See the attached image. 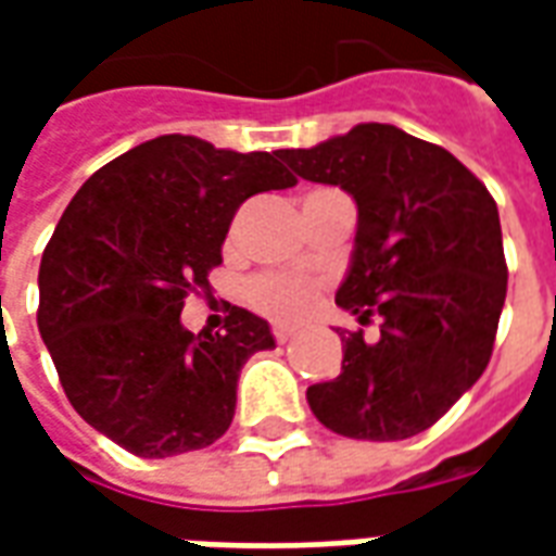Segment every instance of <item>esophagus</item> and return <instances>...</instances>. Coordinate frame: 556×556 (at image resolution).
<instances>
[{"mask_svg":"<svg viewBox=\"0 0 556 556\" xmlns=\"http://www.w3.org/2000/svg\"><path fill=\"white\" fill-rule=\"evenodd\" d=\"M274 339L277 342H289V339H294V327H274Z\"/></svg>","mask_w":556,"mask_h":556,"instance_id":"34e87169","label":"esophagus"}]
</instances>
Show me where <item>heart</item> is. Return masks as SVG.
<instances>
[{"label":"heart","instance_id":"b5f03b06","mask_svg":"<svg viewBox=\"0 0 556 556\" xmlns=\"http://www.w3.org/2000/svg\"><path fill=\"white\" fill-rule=\"evenodd\" d=\"M318 301V282L306 277H255L247 286V303L255 313L267 315L274 321H298L309 313Z\"/></svg>","mask_w":556,"mask_h":556}]
</instances>
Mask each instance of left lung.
Returning a JSON list of instances; mask_svg holds the SVG:
<instances>
[{
  "label": "left lung",
  "instance_id": "8db88e82",
  "mask_svg": "<svg viewBox=\"0 0 556 556\" xmlns=\"http://www.w3.org/2000/svg\"><path fill=\"white\" fill-rule=\"evenodd\" d=\"M301 178L357 202V238L337 303L369 321L342 337V372L313 384L321 426L354 441H405L477 384L506 301L497 205L441 146L393 125L351 127L313 148L279 151Z\"/></svg>",
  "mask_w": 556,
  "mask_h": 556
}]
</instances>
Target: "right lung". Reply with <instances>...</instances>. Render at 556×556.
<instances>
[{
  "mask_svg": "<svg viewBox=\"0 0 556 556\" xmlns=\"http://www.w3.org/2000/svg\"><path fill=\"white\" fill-rule=\"evenodd\" d=\"M277 157L166 134L94 172L59 219L38 330L74 410L127 453L211 446L231 426L243 363L277 345L241 306L219 333L181 325L184 298L223 265L235 211L298 181Z\"/></svg>",
  "mask_w": 556,
  "mask_h": 556,
  "instance_id": "right-lung-1",
  "label": "right lung"
}]
</instances>
